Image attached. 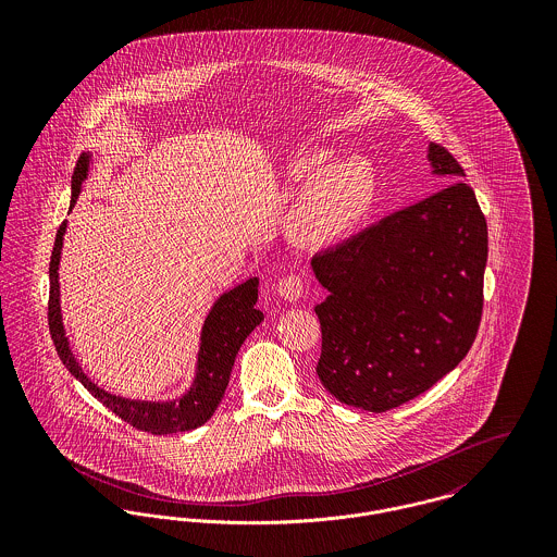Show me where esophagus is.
<instances>
[{"label":"esophagus","instance_id":"34e87169","mask_svg":"<svg viewBox=\"0 0 557 557\" xmlns=\"http://www.w3.org/2000/svg\"><path fill=\"white\" fill-rule=\"evenodd\" d=\"M302 292H305V283H302V278L296 276V274H289V276L281 278L278 285H276V294H278L283 300H287V302L300 300Z\"/></svg>","mask_w":557,"mask_h":557}]
</instances>
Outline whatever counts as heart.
Returning <instances> with one entry per match:
<instances>
[{"instance_id":"b5f03b06","label":"heart","mask_w":557,"mask_h":557,"mask_svg":"<svg viewBox=\"0 0 557 557\" xmlns=\"http://www.w3.org/2000/svg\"><path fill=\"white\" fill-rule=\"evenodd\" d=\"M327 152H311L298 160L289 175L296 182H307L298 197L289 232L305 246H332L349 238L369 214L377 182L369 160L343 157L327 160Z\"/></svg>"}]
</instances>
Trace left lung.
Wrapping results in <instances>:
<instances>
[{"label": "left lung", "mask_w": 557, "mask_h": 557, "mask_svg": "<svg viewBox=\"0 0 557 557\" xmlns=\"http://www.w3.org/2000/svg\"><path fill=\"white\" fill-rule=\"evenodd\" d=\"M440 193L315 255L327 289L318 375L345 405L388 411L411 400L470 351L482 315L486 221L453 154L429 144Z\"/></svg>", "instance_id": "1"}]
</instances>
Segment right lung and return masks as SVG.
<instances>
[{
	"label": "right lung",
	"mask_w": 557,
	"mask_h": 557,
	"mask_svg": "<svg viewBox=\"0 0 557 557\" xmlns=\"http://www.w3.org/2000/svg\"><path fill=\"white\" fill-rule=\"evenodd\" d=\"M89 164H91V152H83L73 173L71 210L75 208L79 199L81 186L89 175ZM66 225L69 223L64 221L58 230L55 246L51 252V263H49V278H51L49 330L64 367L79 380L81 384L87 388V393H91V397L98 398L115 416H120L124 422H128L139 431H148L152 435H169V433L193 431L203 422H208L216 411L221 398L225 397L230 375H232L242 343L263 321V313L255 309L259 278L252 276L239 283L238 287L221 294L219 300L212 305L208 318L201 325L195 377L190 388L184 395L169 398V400L120 397V395L107 393L104 388L91 382V377L83 371L77 356L73 354L71 341L66 336L62 305H60V272H58Z\"/></svg>",
	"instance_id": "right-lung-1"
}]
</instances>
